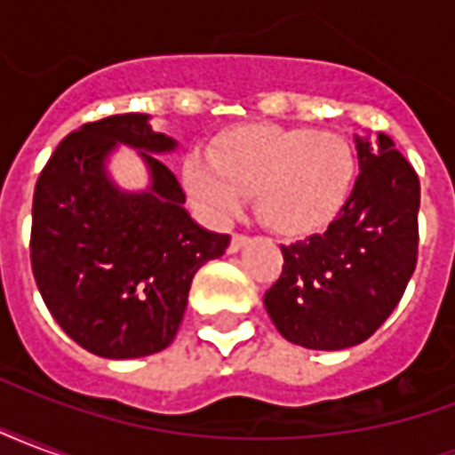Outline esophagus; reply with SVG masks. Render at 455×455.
Segmentation results:
<instances>
[{
  "label": "esophagus",
  "mask_w": 455,
  "mask_h": 455,
  "mask_svg": "<svg viewBox=\"0 0 455 455\" xmlns=\"http://www.w3.org/2000/svg\"><path fill=\"white\" fill-rule=\"evenodd\" d=\"M246 243L248 236H243V234H234V236H231V243H228V253H238Z\"/></svg>",
  "instance_id": "1"
}]
</instances>
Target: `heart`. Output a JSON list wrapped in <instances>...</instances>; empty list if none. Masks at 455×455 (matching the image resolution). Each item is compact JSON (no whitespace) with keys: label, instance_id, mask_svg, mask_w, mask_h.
Returning a JSON list of instances; mask_svg holds the SVG:
<instances>
[{"label":"heart","instance_id":"obj_1","mask_svg":"<svg viewBox=\"0 0 455 455\" xmlns=\"http://www.w3.org/2000/svg\"><path fill=\"white\" fill-rule=\"evenodd\" d=\"M185 188L219 224L241 214L256 195L260 221L277 234L326 224L346 204L355 153L339 133L312 126L251 124L219 136L209 156H189Z\"/></svg>","mask_w":455,"mask_h":455}]
</instances>
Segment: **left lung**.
<instances>
[{
	"label": "left lung",
	"instance_id": "8db88e82",
	"mask_svg": "<svg viewBox=\"0 0 455 455\" xmlns=\"http://www.w3.org/2000/svg\"><path fill=\"white\" fill-rule=\"evenodd\" d=\"M351 197L322 231L283 246V275L263 305L290 343L343 351L371 339L417 266L419 178L387 133H353Z\"/></svg>",
	"mask_w": 455,
	"mask_h": 455
}]
</instances>
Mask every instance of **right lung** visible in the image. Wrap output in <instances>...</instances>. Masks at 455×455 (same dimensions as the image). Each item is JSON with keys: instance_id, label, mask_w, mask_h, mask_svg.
<instances>
[{"instance_id": "add662e5", "label": "right lung", "mask_w": 455, "mask_h": 455, "mask_svg": "<svg viewBox=\"0 0 455 455\" xmlns=\"http://www.w3.org/2000/svg\"><path fill=\"white\" fill-rule=\"evenodd\" d=\"M119 145L140 153L149 185L124 190L108 172ZM178 140L148 114H116L60 140L36 182L31 266L45 307L84 351L126 361L168 348L192 277L231 238L189 217L160 156Z\"/></svg>"}]
</instances>
